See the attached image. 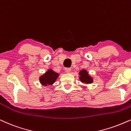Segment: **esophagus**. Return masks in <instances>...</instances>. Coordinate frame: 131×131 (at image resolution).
I'll return each instance as SVG.
<instances>
[{"label":"esophagus","instance_id":"esophagus-1","mask_svg":"<svg viewBox=\"0 0 131 131\" xmlns=\"http://www.w3.org/2000/svg\"><path fill=\"white\" fill-rule=\"evenodd\" d=\"M65 71L66 73H70L71 71V69L70 68H66L65 69Z\"/></svg>","mask_w":131,"mask_h":131}]
</instances>
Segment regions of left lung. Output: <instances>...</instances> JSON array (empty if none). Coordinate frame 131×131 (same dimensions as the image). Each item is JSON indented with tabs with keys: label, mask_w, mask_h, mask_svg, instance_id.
Segmentation results:
<instances>
[{
	"label": "left lung",
	"mask_w": 131,
	"mask_h": 131,
	"mask_svg": "<svg viewBox=\"0 0 131 131\" xmlns=\"http://www.w3.org/2000/svg\"><path fill=\"white\" fill-rule=\"evenodd\" d=\"M79 79L82 82L85 83V84H91L93 82V78L88 74L87 71L85 70H82L79 73Z\"/></svg>",
	"instance_id": "left-lung-1"
}]
</instances>
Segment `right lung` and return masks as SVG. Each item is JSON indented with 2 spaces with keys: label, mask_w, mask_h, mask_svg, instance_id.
Returning a JSON list of instances; mask_svg holds the SVG:
<instances>
[{
  "label": "right lung",
  "mask_w": 131,
  "mask_h": 131,
  "mask_svg": "<svg viewBox=\"0 0 131 131\" xmlns=\"http://www.w3.org/2000/svg\"><path fill=\"white\" fill-rule=\"evenodd\" d=\"M59 74L58 73L49 69L45 74L40 77V82L41 85L46 86L47 85L53 84L58 77Z\"/></svg>",
  "instance_id": "1"
}]
</instances>
